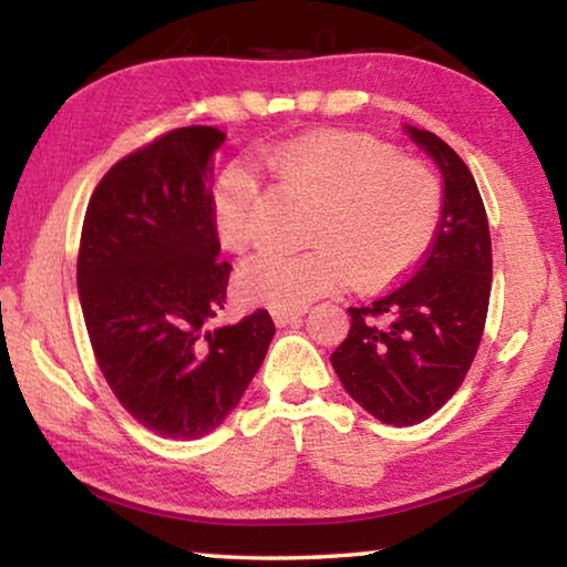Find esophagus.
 <instances>
[{
  "label": "esophagus",
  "instance_id": "esophagus-1",
  "mask_svg": "<svg viewBox=\"0 0 567 567\" xmlns=\"http://www.w3.org/2000/svg\"><path fill=\"white\" fill-rule=\"evenodd\" d=\"M302 312H305V310H275V312H272V320H275L277 328H285V324L300 320Z\"/></svg>",
  "mask_w": 567,
  "mask_h": 567
}]
</instances>
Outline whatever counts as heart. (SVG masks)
Returning <instances> with one entry per match:
<instances>
[{"label":"heart","mask_w":567,"mask_h":567,"mask_svg":"<svg viewBox=\"0 0 567 567\" xmlns=\"http://www.w3.org/2000/svg\"><path fill=\"white\" fill-rule=\"evenodd\" d=\"M287 197L315 203L307 252H257L239 265L237 295L275 310H300L334 287L385 285L405 275L437 235L445 192L425 159L350 132L307 134L265 155ZM219 245L245 249L265 223L252 172L229 167L213 195Z\"/></svg>","instance_id":"obj_1"}]
</instances>
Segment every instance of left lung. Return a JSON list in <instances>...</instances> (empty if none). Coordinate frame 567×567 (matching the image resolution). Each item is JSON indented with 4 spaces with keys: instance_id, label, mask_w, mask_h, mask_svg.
Instances as JSON below:
<instances>
[{
    "instance_id": "8db88e82",
    "label": "left lung",
    "mask_w": 567,
    "mask_h": 567,
    "mask_svg": "<svg viewBox=\"0 0 567 567\" xmlns=\"http://www.w3.org/2000/svg\"><path fill=\"white\" fill-rule=\"evenodd\" d=\"M408 132L443 169V219L412 275L350 307L348 338L330 354L348 395L398 427L427 420L463 385L493 285L491 227L467 165L437 134Z\"/></svg>"
}]
</instances>
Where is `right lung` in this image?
<instances>
[{
    "label": "right lung",
    "mask_w": 567,
    "mask_h": 567,
    "mask_svg": "<svg viewBox=\"0 0 567 567\" xmlns=\"http://www.w3.org/2000/svg\"><path fill=\"white\" fill-rule=\"evenodd\" d=\"M215 127H179L130 152L84 213L76 290L94 358L142 427L203 437L243 398L270 348L267 310L217 328L233 265L213 223Z\"/></svg>",
    "instance_id": "1"
}]
</instances>
